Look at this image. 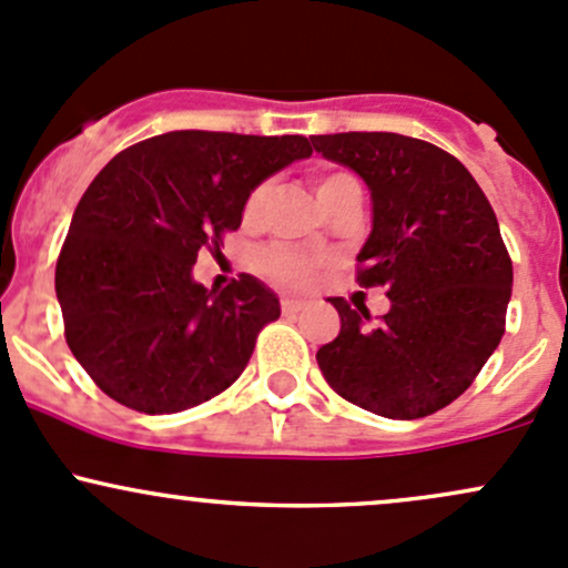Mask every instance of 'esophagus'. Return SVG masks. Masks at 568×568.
<instances>
[{
    "instance_id": "esophagus-1",
    "label": "esophagus",
    "mask_w": 568,
    "mask_h": 568,
    "mask_svg": "<svg viewBox=\"0 0 568 568\" xmlns=\"http://www.w3.org/2000/svg\"><path fill=\"white\" fill-rule=\"evenodd\" d=\"M306 308V303L297 301V297H282V311L284 314H301V311Z\"/></svg>"
}]
</instances>
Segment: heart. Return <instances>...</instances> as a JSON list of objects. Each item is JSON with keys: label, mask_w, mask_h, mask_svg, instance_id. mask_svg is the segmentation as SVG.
Listing matches in <instances>:
<instances>
[{"label": "heart", "mask_w": 568, "mask_h": 568, "mask_svg": "<svg viewBox=\"0 0 568 568\" xmlns=\"http://www.w3.org/2000/svg\"><path fill=\"white\" fill-rule=\"evenodd\" d=\"M344 181H355L349 173H327L320 179V189L316 192H325V189L344 184ZM267 192L271 186L260 184L248 194V203H246V216H257L262 203H265ZM320 260L308 257V254L295 252L290 246H271L260 254V267L267 278H273L276 284L284 286H308L320 273Z\"/></svg>", "instance_id": "obj_1"}]
</instances>
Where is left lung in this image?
<instances>
[{"label": "left lung", "instance_id": "left-lung-1", "mask_svg": "<svg viewBox=\"0 0 568 568\" xmlns=\"http://www.w3.org/2000/svg\"><path fill=\"white\" fill-rule=\"evenodd\" d=\"M316 154L355 170L374 205L359 286H387L371 322L331 297L341 333L316 352L341 398L389 419L428 417L477 379L501 344L511 260L498 219L453 154L395 132L311 138Z\"/></svg>", "mask_w": 568, "mask_h": 568}]
</instances>
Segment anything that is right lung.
<instances>
[{"mask_svg":"<svg viewBox=\"0 0 568 568\" xmlns=\"http://www.w3.org/2000/svg\"><path fill=\"white\" fill-rule=\"evenodd\" d=\"M303 135L179 130L115 154L83 192L57 262L72 355L121 406L173 414L211 400L278 320L260 278L194 282L200 248L241 227L248 194L311 156Z\"/></svg>","mask_w":568,"mask_h":568,"instance_id":"right-lung-1","label":"right lung"}]
</instances>
